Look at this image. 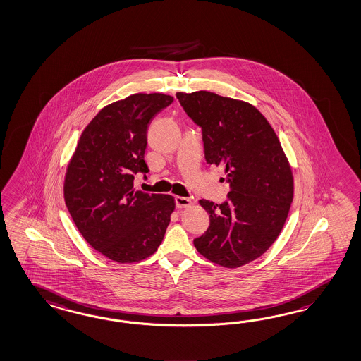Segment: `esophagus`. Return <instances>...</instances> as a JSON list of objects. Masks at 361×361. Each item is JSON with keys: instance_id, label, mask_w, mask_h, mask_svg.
Wrapping results in <instances>:
<instances>
[{"instance_id": "1", "label": "esophagus", "mask_w": 361, "mask_h": 361, "mask_svg": "<svg viewBox=\"0 0 361 361\" xmlns=\"http://www.w3.org/2000/svg\"><path fill=\"white\" fill-rule=\"evenodd\" d=\"M176 204L178 208H185L191 206V199L185 196H176Z\"/></svg>"}]
</instances>
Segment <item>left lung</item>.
<instances>
[{
  "mask_svg": "<svg viewBox=\"0 0 361 361\" xmlns=\"http://www.w3.org/2000/svg\"><path fill=\"white\" fill-rule=\"evenodd\" d=\"M202 128L208 165L223 166L228 200L199 204L209 227L194 240L211 262L235 269L262 256L277 240L294 196V178L279 137L252 104L208 91L176 93Z\"/></svg>",
  "mask_w": 361,
  "mask_h": 361,
  "instance_id": "1",
  "label": "left lung"
}]
</instances>
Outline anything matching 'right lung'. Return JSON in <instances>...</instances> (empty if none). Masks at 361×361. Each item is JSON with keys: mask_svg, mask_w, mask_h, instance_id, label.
I'll list each match as a JSON object with an SVG mask.
<instances>
[{"mask_svg": "<svg viewBox=\"0 0 361 361\" xmlns=\"http://www.w3.org/2000/svg\"><path fill=\"white\" fill-rule=\"evenodd\" d=\"M174 102L165 93H135L104 106L82 130L64 176V200L85 241L105 257L132 264L161 245L176 209L171 195L133 188L149 173L147 128Z\"/></svg>", "mask_w": 361, "mask_h": 361, "instance_id": "right-lung-1", "label": "right lung"}]
</instances>
